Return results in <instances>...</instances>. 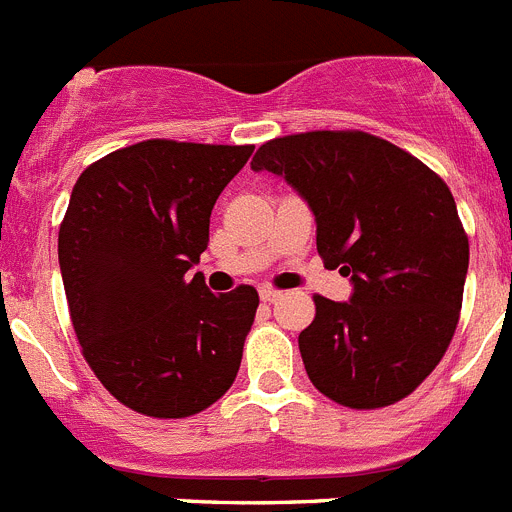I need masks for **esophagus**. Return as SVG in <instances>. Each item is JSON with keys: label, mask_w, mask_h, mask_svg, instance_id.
I'll use <instances>...</instances> for the list:
<instances>
[{"label": "esophagus", "mask_w": 512, "mask_h": 512, "mask_svg": "<svg viewBox=\"0 0 512 512\" xmlns=\"http://www.w3.org/2000/svg\"><path fill=\"white\" fill-rule=\"evenodd\" d=\"M283 296V293H280V290H275V288H270V285H262L260 288V298L265 303H273V301H278V298Z\"/></svg>", "instance_id": "34e87169"}]
</instances>
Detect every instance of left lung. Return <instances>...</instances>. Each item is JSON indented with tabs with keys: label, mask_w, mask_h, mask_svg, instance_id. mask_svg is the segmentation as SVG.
Masks as SVG:
<instances>
[{
	"label": "left lung",
	"mask_w": 512,
	"mask_h": 512,
	"mask_svg": "<svg viewBox=\"0 0 512 512\" xmlns=\"http://www.w3.org/2000/svg\"><path fill=\"white\" fill-rule=\"evenodd\" d=\"M252 170L301 193L324 265L352 275L349 303L313 296L316 316L298 336L316 390L357 411L408 398L446 354L462 311L469 239L449 186L362 130L275 137Z\"/></svg>",
	"instance_id": "left-lung-1"
}]
</instances>
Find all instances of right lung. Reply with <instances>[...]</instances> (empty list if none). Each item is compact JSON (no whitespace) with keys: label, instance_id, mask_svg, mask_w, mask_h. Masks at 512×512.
I'll list each match as a JSON object with an SVG mask.
<instances>
[{"label":"right lung","instance_id":"add662e5","mask_svg":"<svg viewBox=\"0 0 512 512\" xmlns=\"http://www.w3.org/2000/svg\"><path fill=\"white\" fill-rule=\"evenodd\" d=\"M255 145L145 140L78 176L58 232L81 354L122 405L188 418L232 388L260 296L191 275L219 193Z\"/></svg>","mask_w":512,"mask_h":512}]
</instances>
